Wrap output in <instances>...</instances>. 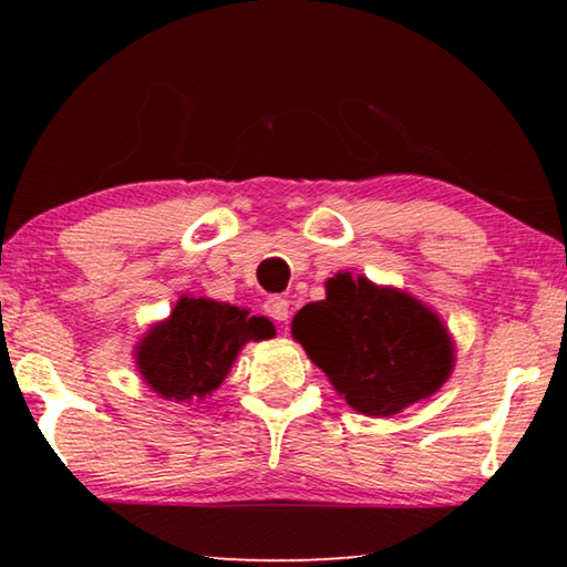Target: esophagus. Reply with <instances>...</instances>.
<instances>
[{"mask_svg": "<svg viewBox=\"0 0 567 567\" xmlns=\"http://www.w3.org/2000/svg\"><path fill=\"white\" fill-rule=\"evenodd\" d=\"M265 312L270 315L272 320L277 322H285L287 318H290V300H285V297H270V300L265 302Z\"/></svg>", "mask_w": 567, "mask_h": 567, "instance_id": "1", "label": "esophagus"}]
</instances>
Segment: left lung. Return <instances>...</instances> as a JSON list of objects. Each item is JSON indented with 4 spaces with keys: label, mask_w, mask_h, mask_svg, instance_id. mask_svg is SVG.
<instances>
[{
    "label": "left lung",
    "mask_w": 567,
    "mask_h": 567,
    "mask_svg": "<svg viewBox=\"0 0 567 567\" xmlns=\"http://www.w3.org/2000/svg\"><path fill=\"white\" fill-rule=\"evenodd\" d=\"M292 338L368 417H392L433 398L455 368L453 334L433 307L364 275L330 277L324 300L292 318Z\"/></svg>",
    "instance_id": "1"
}]
</instances>
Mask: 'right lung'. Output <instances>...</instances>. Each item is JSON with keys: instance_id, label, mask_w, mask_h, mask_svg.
Listing matches in <instances>:
<instances>
[{"instance_id": "1", "label": "right lung", "mask_w": 567, "mask_h": 567, "mask_svg": "<svg viewBox=\"0 0 567 567\" xmlns=\"http://www.w3.org/2000/svg\"><path fill=\"white\" fill-rule=\"evenodd\" d=\"M270 338L275 324L245 307L182 295L167 318L134 344V364L159 398L205 400L223 385L247 342Z\"/></svg>"}]
</instances>
